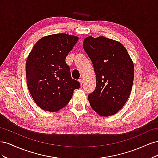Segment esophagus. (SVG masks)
I'll list each match as a JSON object with an SVG mask.
<instances>
[{
    "instance_id": "34e87169",
    "label": "esophagus",
    "mask_w": 158,
    "mask_h": 158,
    "mask_svg": "<svg viewBox=\"0 0 158 158\" xmlns=\"http://www.w3.org/2000/svg\"><path fill=\"white\" fill-rule=\"evenodd\" d=\"M79 82H80V84L81 85H83V83H84L83 79H82V78H80V79L79 80Z\"/></svg>"
}]
</instances>
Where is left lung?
<instances>
[{
    "label": "left lung",
    "instance_id": "1",
    "mask_svg": "<svg viewBox=\"0 0 158 158\" xmlns=\"http://www.w3.org/2000/svg\"><path fill=\"white\" fill-rule=\"evenodd\" d=\"M83 48L92 60L96 86L88 98L99 115L117 113L130 95L135 76L132 60L121 43L103 36L85 38Z\"/></svg>",
    "mask_w": 158,
    "mask_h": 158
}]
</instances>
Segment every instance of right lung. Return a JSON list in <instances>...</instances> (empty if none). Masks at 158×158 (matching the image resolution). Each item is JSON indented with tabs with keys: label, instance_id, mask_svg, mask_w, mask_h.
Returning <instances> with one entry per match:
<instances>
[{
	"label": "right lung",
	"instance_id": "1",
	"mask_svg": "<svg viewBox=\"0 0 158 158\" xmlns=\"http://www.w3.org/2000/svg\"><path fill=\"white\" fill-rule=\"evenodd\" d=\"M78 37L57 33L42 37L33 46L26 65L27 85L32 98L45 111H58L69 103L78 81L72 78L65 59Z\"/></svg>",
	"mask_w": 158,
	"mask_h": 158
}]
</instances>
